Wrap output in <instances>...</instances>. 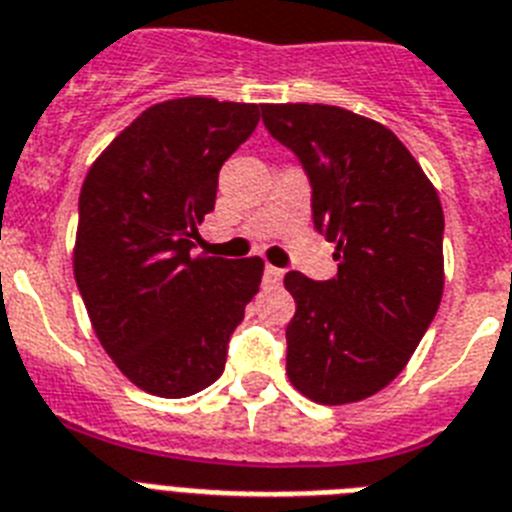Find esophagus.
<instances>
[{
    "label": "esophagus",
    "mask_w": 512,
    "mask_h": 512,
    "mask_svg": "<svg viewBox=\"0 0 512 512\" xmlns=\"http://www.w3.org/2000/svg\"><path fill=\"white\" fill-rule=\"evenodd\" d=\"M281 278H284V270L276 268V265H265V270H263L265 284H278Z\"/></svg>",
    "instance_id": "esophagus-1"
}]
</instances>
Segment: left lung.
<instances>
[{
	"mask_svg": "<svg viewBox=\"0 0 512 512\" xmlns=\"http://www.w3.org/2000/svg\"><path fill=\"white\" fill-rule=\"evenodd\" d=\"M268 134L297 155L313 223L336 244L334 278H284L297 302L286 373L321 405H347L400 376L444 289L439 194L386 126L331 105H263Z\"/></svg>",
	"mask_w": 512,
	"mask_h": 512,
	"instance_id": "8db88e82",
	"label": "left lung"
}]
</instances>
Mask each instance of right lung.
<instances>
[{"mask_svg":"<svg viewBox=\"0 0 512 512\" xmlns=\"http://www.w3.org/2000/svg\"><path fill=\"white\" fill-rule=\"evenodd\" d=\"M260 107L207 97L149 107L83 181L73 252L97 339L139 389L189 397L218 381L263 260L194 255L223 162Z\"/></svg>","mask_w":512,"mask_h":512,"instance_id":"obj_1","label":"right lung"}]
</instances>
